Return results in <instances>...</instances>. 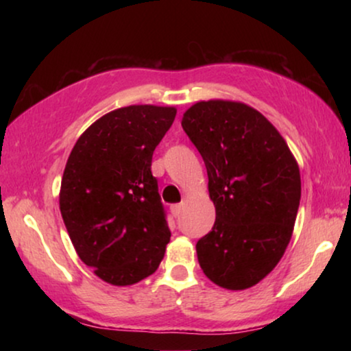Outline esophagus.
<instances>
[{"label": "esophagus", "instance_id": "obj_1", "mask_svg": "<svg viewBox=\"0 0 351 351\" xmlns=\"http://www.w3.org/2000/svg\"><path fill=\"white\" fill-rule=\"evenodd\" d=\"M180 210H182V204H172L171 206V213H172V215H174V217H177V215L180 214Z\"/></svg>", "mask_w": 351, "mask_h": 351}]
</instances>
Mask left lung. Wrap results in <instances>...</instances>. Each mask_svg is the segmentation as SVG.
Listing matches in <instances>:
<instances>
[{
  "instance_id": "1",
  "label": "left lung",
  "mask_w": 351,
  "mask_h": 351,
  "mask_svg": "<svg viewBox=\"0 0 351 351\" xmlns=\"http://www.w3.org/2000/svg\"><path fill=\"white\" fill-rule=\"evenodd\" d=\"M182 128L203 156L210 232L196 243L201 270L230 291L262 281L291 241L300 203V171L278 129L237 100H201Z\"/></svg>"
}]
</instances>
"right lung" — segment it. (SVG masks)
Listing matches in <instances>:
<instances>
[{"mask_svg": "<svg viewBox=\"0 0 351 351\" xmlns=\"http://www.w3.org/2000/svg\"><path fill=\"white\" fill-rule=\"evenodd\" d=\"M176 107L129 105L94 121L76 141L60 214L78 257L100 280L131 286L153 275L171 239L152 156Z\"/></svg>", "mask_w": 351, "mask_h": 351, "instance_id": "right-lung-1", "label": "right lung"}]
</instances>
